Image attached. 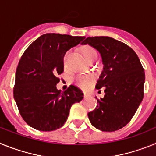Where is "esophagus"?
Returning <instances> with one entry per match:
<instances>
[{"label": "esophagus", "mask_w": 156, "mask_h": 156, "mask_svg": "<svg viewBox=\"0 0 156 156\" xmlns=\"http://www.w3.org/2000/svg\"><path fill=\"white\" fill-rule=\"evenodd\" d=\"M89 98V94H84V98Z\"/></svg>", "instance_id": "obj_1"}]
</instances>
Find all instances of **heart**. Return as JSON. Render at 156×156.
Returning <instances> with one entry per match:
<instances>
[{
    "mask_svg": "<svg viewBox=\"0 0 156 156\" xmlns=\"http://www.w3.org/2000/svg\"><path fill=\"white\" fill-rule=\"evenodd\" d=\"M81 52L83 54V56L84 57L87 61L89 62L93 58L97 56V52L92 47L86 46L82 47L81 48ZM94 76L93 75H87V76H79L76 79L75 82L80 87L83 89H87L89 87L91 86L94 82Z\"/></svg>",
    "mask_w": 156,
    "mask_h": 156,
    "instance_id": "b5f03b06",
    "label": "heart"
}]
</instances>
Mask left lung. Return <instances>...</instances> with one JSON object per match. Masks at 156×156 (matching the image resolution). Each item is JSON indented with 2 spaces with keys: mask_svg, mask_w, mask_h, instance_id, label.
Here are the masks:
<instances>
[{
  "mask_svg": "<svg viewBox=\"0 0 156 156\" xmlns=\"http://www.w3.org/2000/svg\"><path fill=\"white\" fill-rule=\"evenodd\" d=\"M83 44H89L100 53L103 70L96 88L104 87L105 93L98 99L97 108L88 113V118L101 131L118 130L130 121L141 103L144 69L131 48L112 37H87Z\"/></svg>",
  "mask_w": 156,
  "mask_h": 156,
  "instance_id": "left-lung-1",
  "label": "left lung"
}]
</instances>
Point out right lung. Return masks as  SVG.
Wrapping results in <instances>:
<instances>
[{
  "instance_id": "1",
  "label": "right lung",
  "mask_w": 156,
  "mask_h": 156,
  "mask_svg": "<svg viewBox=\"0 0 156 156\" xmlns=\"http://www.w3.org/2000/svg\"><path fill=\"white\" fill-rule=\"evenodd\" d=\"M85 37L59 34L41 36L25 51L16 69L14 98L20 115L29 126L41 131L62 127L71 106L83 98V93L71 85L58 90L63 73L65 54Z\"/></svg>"
}]
</instances>
